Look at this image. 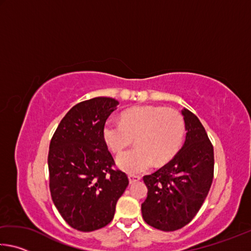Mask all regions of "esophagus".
I'll return each instance as SVG.
<instances>
[{
    "instance_id": "34e87169",
    "label": "esophagus",
    "mask_w": 251,
    "mask_h": 251,
    "mask_svg": "<svg viewBox=\"0 0 251 251\" xmlns=\"http://www.w3.org/2000/svg\"><path fill=\"white\" fill-rule=\"evenodd\" d=\"M128 179L130 184H134V182L141 180V176H137V175H129L128 176Z\"/></svg>"
}]
</instances>
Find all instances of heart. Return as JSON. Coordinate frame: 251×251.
Wrapping results in <instances>:
<instances>
[{"mask_svg":"<svg viewBox=\"0 0 251 251\" xmlns=\"http://www.w3.org/2000/svg\"><path fill=\"white\" fill-rule=\"evenodd\" d=\"M185 122L179 112L172 108L143 106L126 110L122 122L108 121L104 125L106 145L115 154L133 143L136 147L118 155L116 165L128 174H138L171 160L181 146Z\"/></svg>","mask_w":251,"mask_h":251,"instance_id":"1","label":"heart"}]
</instances>
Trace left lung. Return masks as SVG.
<instances>
[{
  "mask_svg": "<svg viewBox=\"0 0 251 251\" xmlns=\"http://www.w3.org/2000/svg\"><path fill=\"white\" fill-rule=\"evenodd\" d=\"M186 141L175 157L158 171L144 176L147 198L143 218L150 226L174 231L192 222L209 193L214 178V147L198 117L181 110Z\"/></svg>",
  "mask_w": 251,
  "mask_h": 251,
  "instance_id": "1",
  "label": "left lung"
}]
</instances>
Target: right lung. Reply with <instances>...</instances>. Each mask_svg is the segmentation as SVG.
I'll return each instance as SVG.
<instances>
[{"mask_svg":"<svg viewBox=\"0 0 251 251\" xmlns=\"http://www.w3.org/2000/svg\"><path fill=\"white\" fill-rule=\"evenodd\" d=\"M118 101L95 97L73 106L50 139V192L55 207L72 228L93 231L112 222L116 202L128 186L103 137Z\"/></svg>","mask_w":251,"mask_h":251,"instance_id":"obj_1","label":"right lung"}]
</instances>
